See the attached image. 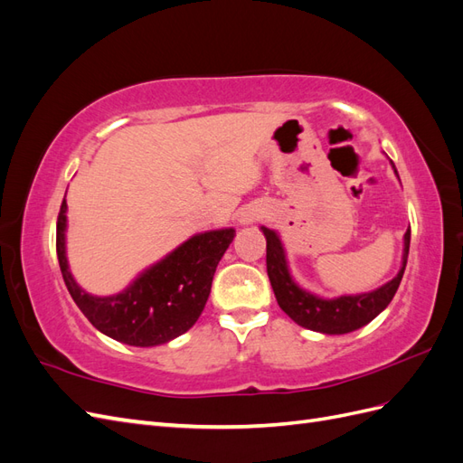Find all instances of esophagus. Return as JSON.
<instances>
[{
  "label": "esophagus",
  "instance_id": "1",
  "mask_svg": "<svg viewBox=\"0 0 463 463\" xmlns=\"http://www.w3.org/2000/svg\"><path fill=\"white\" fill-rule=\"evenodd\" d=\"M243 222H245V223H247V222H250V218H245V220H243Z\"/></svg>",
  "mask_w": 463,
  "mask_h": 463
}]
</instances>
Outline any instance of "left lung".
<instances>
[{
  "instance_id": "left-lung-1",
  "label": "left lung",
  "mask_w": 463,
  "mask_h": 463,
  "mask_svg": "<svg viewBox=\"0 0 463 463\" xmlns=\"http://www.w3.org/2000/svg\"><path fill=\"white\" fill-rule=\"evenodd\" d=\"M390 164L394 167V174L398 175L394 162L390 160ZM260 230L266 237V272H269L279 309H282L293 322H298L299 326L322 334H347L369 325L376 315H381L386 309L392 298L396 296L405 264H408L411 230L405 232L403 235L402 269L396 278H392L388 284L369 293L325 299L301 289L293 282L288 269L284 247L278 233L264 226Z\"/></svg>"
}]
</instances>
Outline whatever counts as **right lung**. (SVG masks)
Masks as SVG:
<instances>
[{
  "mask_svg": "<svg viewBox=\"0 0 463 463\" xmlns=\"http://www.w3.org/2000/svg\"><path fill=\"white\" fill-rule=\"evenodd\" d=\"M67 203L63 199L55 249L63 282L92 326L121 344L152 347L185 334L201 317L213 288L220 259L233 241L235 230H213L193 235L170 255L138 274L118 296L96 298L80 289L65 257Z\"/></svg>",
  "mask_w": 463,
  "mask_h": 463,
  "instance_id": "1",
  "label": "right lung"
}]
</instances>
